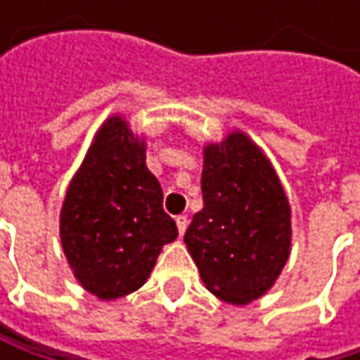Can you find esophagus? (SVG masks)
Returning a JSON list of instances; mask_svg holds the SVG:
<instances>
[{
	"instance_id": "obj_1",
	"label": "esophagus",
	"mask_w": 360,
	"mask_h": 360,
	"mask_svg": "<svg viewBox=\"0 0 360 360\" xmlns=\"http://www.w3.org/2000/svg\"><path fill=\"white\" fill-rule=\"evenodd\" d=\"M175 221H177V229H179V236H183V233H185V229H187V225H189V219H187L185 214H179V217H177Z\"/></svg>"
}]
</instances>
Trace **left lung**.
I'll return each instance as SVG.
<instances>
[{"instance_id": "1", "label": "left lung", "mask_w": 360, "mask_h": 360, "mask_svg": "<svg viewBox=\"0 0 360 360\" xmlns=\"http://www.w3.org/2000/svg\"><path fill=\"white\" fill-rule=\"evenodd\" d=\"M204 208L185 244L206 288L248 304L273 288L292 244L290 202L260 148L242 131L204 148Z\"/></svg>"}]
</instances>
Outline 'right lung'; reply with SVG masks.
Here are the masks:
<instances>
[{"label":"right lung","mask_w":360,"mask_h":360,"mask_svg":"<svg viewBox=\"0 0 360 360\" xmlns=\"http://www.w3.org/2000/svg\"><path fill=\"white\" fill-rule=\"evenodd\" d=\"M60 238L75 277L100 300L139 290L177 238L162 187L146 167V143L118 114L100 127L68 185Z\"/></svg>","instance_id":"add662e5"}]
</instances>
